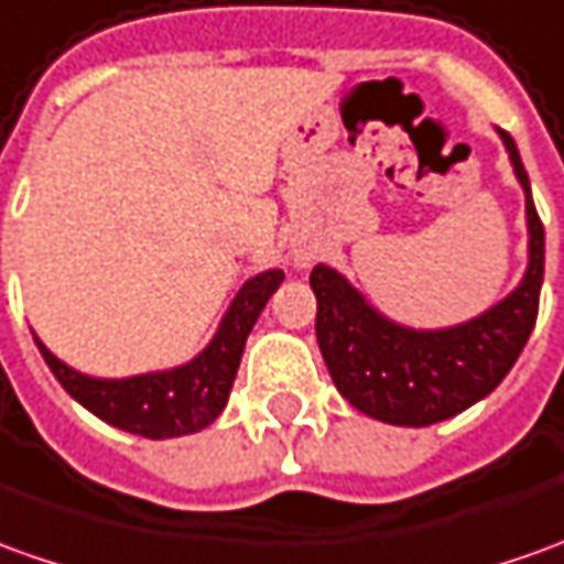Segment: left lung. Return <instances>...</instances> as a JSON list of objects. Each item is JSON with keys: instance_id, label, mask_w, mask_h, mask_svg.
<instances>
[{"instance_id": "1", "label": "left lung", "mask_w": 564, "mask_h": 564, "mask_svg": "<svg viewBox=\"0 0 564 564\" xmlns=\"http://www.w3.org/2000/svg\"><path fill=\"white\" fill-rule=\"evenodd\" d=\"M524 191L528 268L519 286L488 312L442 330H416L377 312L330 265H314L317 346L333 382L355 411L389 426H432L457 416L503 382L538 321L543 225L516 141L500 132Z\"/></svg>"}]
</instances>
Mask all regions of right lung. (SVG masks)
<instances>
[{
  "label": "right lung",
  "mask_w": 564,
  "mask_h": 564,
  "mask_svg": "<svg viewBox=\"0 0 564 564\" xmlns=\"http://www.w3.org/2000/svg\"><path fill=\"white\" fill-rule=\"evenodd\" d=\"M281 281V268L250 278L237 290L209 346L197 358L170 370H151L122 379L89 377L55 358L42 346L40 336L33 339L57 382L67 389L73 401H79L98 420L141 438H178L216 423L218 413L225 411L247 336Z\"/></svg>",
  "instance_id": "obj_1"
}]
</instances>
